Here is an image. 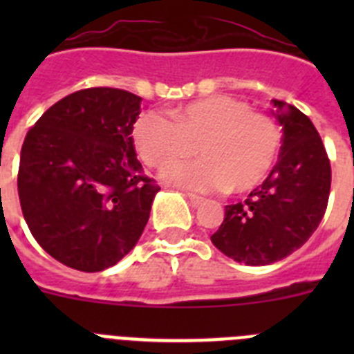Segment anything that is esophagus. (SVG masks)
<instances>
[{
  "label": "esophagus",
  "instance_id": "esophagus-1",
  "mask_svg": "<svg viewBox=\"0 0 354 354\" xmlns=\"http://www.w3.org/2000/svg\"><path fill=\"white\" fill-rule=\"evenodd\" d=\"M187 198H189V202H192V204L193 205H195V207H196V205H200V204H204V202H205V198H204V196H200V195H195V193H187Z\"/></svg>",
  "mask_w": 354,
  "mask_h": 354
}]
</instances>
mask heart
<instances>
[{
  "mask_svg": "<svg viewBox=\"0 0 354 354\" xmlns=\"http://www.w3.org/2000/svg\"><path fill=\"white\" fill-rule=\"evenodd\" d=\"M171 118L149 111L133 127L134 147L149 167L162 168L191 157L198 162L168 168L165 179L193 189L253 192L277 162L282 131L264 111L252 109L245 99L211 95L180 106Z\"/></svg>",
  "mask_w": 354,
  "mask_h": 354,
  "instance_id": "b5f03b06",
  "label": "heart"
}]
</instances>
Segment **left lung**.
Wrapping results in <instances>:
<instances>
[{"label": "left lung", "mask_w": 354, "mask_h": 354, "mask_svg": "<svg viewBox=\"0 0 354 354\" xmlns=\"http://www.w3.org/2000/svg\"><path fill=\"white\" fill-rule=\"evenodd\" d=\"M283 127L278 162L245 202L227 205L212 245L248 266L282 261L315 232L330 198L331 167L310 118L292 104L273 99Z\"/></svg>", "instance_id": "8db88e82"}]
</instances>
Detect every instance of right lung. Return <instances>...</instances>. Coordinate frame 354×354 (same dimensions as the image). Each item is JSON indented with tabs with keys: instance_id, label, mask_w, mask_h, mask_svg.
I'll use <instances>...</instances> for the list:
<instances>
[{
	"instance_id": "right-lung-1",
	"label": "right lung",
	"mask_w": 354,
	"mask_h": 354,
	"mask_svg": "<svg viewBox=\"0 0 354 354\" xmlns=\"http://www.w3.org/2000/svg\"><path fill=\"white\" fill-rule=\"evenodd\" d=\"M142 97L95 86L64 97L28 131L17 192L31 236L72 270L95 273L134 248L161 187L143 175L133 126Z\"/></svg>"
}]
</instances>
